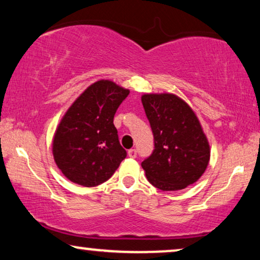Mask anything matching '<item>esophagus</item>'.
<instances>
[{"label": "esophagus", "instance_id": "esophagus-1", "mask_svg": "<svg viewBox=\"0 0 260 260\" xmlns=\"http://www.w3.org/2000/svg\"><path fill=\"white\" fill-rule=\"evenodd\" d=\"M127 156H129L130 158H136L137 157V150H136V149H130V150L127 151Z\"/></svg>", "mask_w": 260, "mask_h": 260}]
</instances>
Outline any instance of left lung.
<instances>
[{
  "mask_svg": "<svg viewBox=\"0 0 260 260\" xmlns=\"http://www.w3.org/2000/svg\"><path fill=\"white\" fill-rule=\"evenodd\" d=\"M154 134L155 149L142 162L145 176L161 190H180L193 184L209 162V144L190 106L172 93L142 95Z\"/></svg>",
  "mask_w": 260,
  "mask_h": 260,
  "instance_id": "1",
  "label": "left lung"
}]
</instances>
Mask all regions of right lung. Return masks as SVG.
I'll return each instance as SVG.
<instances>
[{
	"instance_id": "add662e5",
	"label": "right lung",
	"mask_w": 260,
	"mask_h": 260,
	"mask_svg": "<svg viewBox=\"0 0 260 260\" xmlns=\"http://www.w3.org/2000/svg\"><path fill=\"white\" fill-rule=\"evenodd\" d=\"M129 92L113 81H95L67 110L53 138V156L70 181L98 186L126 157L113 117Z\"/></svg>"
}]
</instances>
